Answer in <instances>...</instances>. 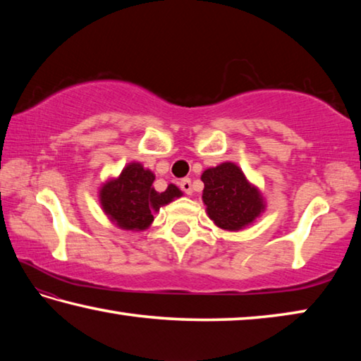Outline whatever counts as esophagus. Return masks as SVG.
Wrapping results in <instances>:
<instances>
[{
	"instance_id": "obj_1",
	"label": "esophagus",
	"mask_w": 361,
	"mask_h": 361,
	"mask_svg": "<svg viewBox=\"0 0 361 361\" xmlns=\"http://www.w3.org/2000/svg\"><path fill=\"white\" fill-rule=\"evenodd\" d=\"M180 188H181L183 192L191 194V192H192V183H191V178L181 180V181H180Z\"/></svg>"
}]
</instances>
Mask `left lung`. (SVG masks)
I'll list each match as a JSON object with an SVG mask.
<instances>
[{"label": "left lung", "mask_w": 361, "mask_h": 361, "mask_svg": "<svg viewBox=\"0 0 361 361\" xmlns=\"http://www.w3.org/2000/svg\"><path fill=\"white\" fill-rule=\"evenodd\" d=\"M202 200L207 213L218 228L239 231L245 228L264 210V202L258 189L250 185L242 170L232 162L202 173Z\"/></svg>", "instance_id": "1"}]
</instances>
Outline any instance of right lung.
I'll return each mask as SVG.
<instances>
[{"mask_svg":"<svg viewBox=\"0 0 361 361\" xmlns=\"http://www.w3.org/2000/svg\"><path fill=\"white\" fill-rule=\"evenodd\" d=\"M154 173L142 164H129L119 178L108 181L100 189V202L111 221L127 231H143L152 223V212L180 197L181 191L169 185L164 192L152 188Z\"/></svg>","mask_w":361,"mask_h":361,"instance_id":"right-lung-1","label":"right lung"}]
</instances>
